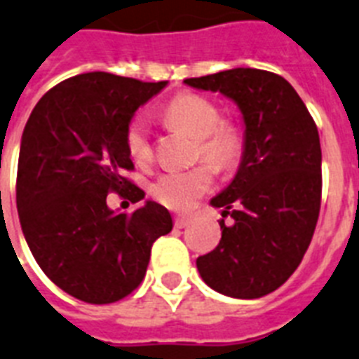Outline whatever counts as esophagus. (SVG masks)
<instances>
[{
    "mask_svg": "<svg viewBox=\"0 0 359 359\" xmlns=\"http://www.w3.org/2000/svg\"><path fill=\"white\" fill-rule=\"evenodd\" d=\"M189 224H191V218H189V216H176V218H174V226L180 227V229H182V227H187Z\"/></svg>",
    "mask_w": 359,
    "mask_h": 359,
    "instance_id": "esophagus-1",
    "label": "esophagus"
}]
</instances>
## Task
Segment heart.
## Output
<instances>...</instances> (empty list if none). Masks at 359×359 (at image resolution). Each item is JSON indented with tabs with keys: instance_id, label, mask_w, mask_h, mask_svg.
<instances>
[{
	"instance_id": "1",
	"label": "heart",
	"mask_w": 359,
	"mask_h": 359,
	"mask_svg": "<svg viewBox=\"0 0 359 359\" xmlns=\"http://www.w3.org/2000/svg\"><path fill=\"white\" fill-rule=\"evenodd\" d=\"M163 117L172 128L182 130L196 139L198 159H203L215 170H229L242 158V128L233 121L222 119L220 108L203 95H176L163 109ZM124 144L133 163H150L152 141L144 117L135 115L130 119L124 130ZM208 168L200 165L191 170L163 172L150 187L154 200L172 211H189L203 194L211 191L212 174Z\"/></svg>"
}]
</instances>
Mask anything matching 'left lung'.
<instances>
[{
  "instance_id": "left-lung-1",
  "label": "left lung",
  "mask_w": 359,
  "mask_h": 359,
  "mask_svg": "<svg viewBox=\"0 0 359 359\" xmlns=\"http://www.w3.org/2000/svg\"><path fill=\"white\" fill-rule=\"evenodd\" d=\"M185 84L233 99L245 124L238 172L211 200L233 224L220 220V244L198 257V271L207 286L227 297L268 295L301 264L318 224V126L288 80L271 71L235 67Z\"/></svg>"
}]
</instances>
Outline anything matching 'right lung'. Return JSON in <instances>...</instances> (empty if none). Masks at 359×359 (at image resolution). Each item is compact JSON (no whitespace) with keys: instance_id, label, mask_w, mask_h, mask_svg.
<instances>
[{"instance_id":"add662e5","label":"right lung","mask_w":359,"mask_h":359,"mask_svg":"<svg viewBox=\"0 0 359 359\" xmlns=\"http://www.w3.org/2000/svg\"><path fill=\"white\" fill-rule=\"evenodd\" d=\"M167 82L93 71L47 91L27 121L20 147L16 205L38 266L66 293L109 304L137 288L152 244L172 231L170 212L147 201L115 215L109 192L137 203L144 192L124 176L132 115Z\"/></svg>"}]
</instances>
